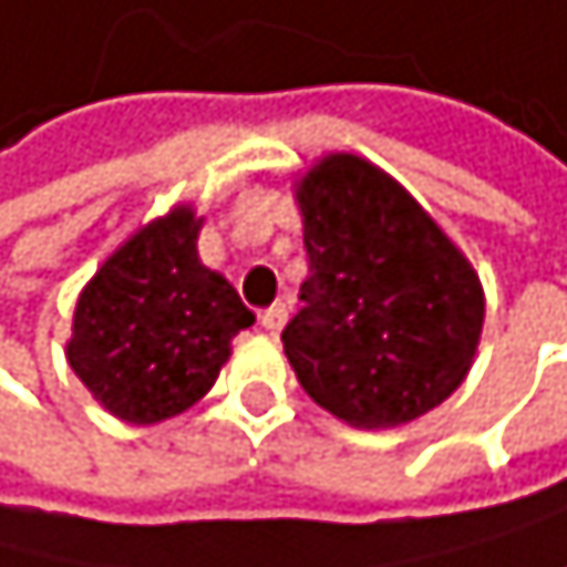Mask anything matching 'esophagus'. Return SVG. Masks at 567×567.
Returning <instances> with one entry per match:
<instances>
[{
	"mask_svg": "<svg viewBox=\"0 0 567 567\" xmlns=\"http://www.w3.org/2000/svg\"><path fill=\"white\" fill-rule=\"evenodd\" d=\"M286 320H289L286 302H275V307H268L265 313H260V323H265V331H271V334H278L281 327H286Z\"/></svg>",
	"mask_w": 567,
	"mask_h": 567,
	"instance_id": "1",
	"label": "esophagus"
}]
</instances>
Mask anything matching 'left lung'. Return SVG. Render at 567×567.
I'll list each match as a JSON object with an SVG mask.
<instances>
[{"label": "left lung", "mask_w": 567, "mask_h": 567, "mask_svg": "<svg viewBox=\"0 0 567 567\" xmlns=\"http://www.w3.org/2000/svg\"><path fill=\"white\" fill-rule=\"evenodd\" d=\"M296 198L310 275L281 341L302 390L355 429L429 414L477 352L484 296L467 257L359 156H327Z\"/></svg>", "instance_id": "8db88e82"}]
</instances>
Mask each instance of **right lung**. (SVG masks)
I'll use <instances>...</instances> for the list:
<instances>
[{"instance_id":"right-lung-1","label":"right lung","mask_w":567,"mask_h":567,"mask_svg":"<svg viewBox=\"0 0 567 567\" xmlns=\"http://www.w3.org/2000/svg\"><path fill=\"white\" fill-rule=\"evenodd\" d=\"M190 208L138 229L75 302L69 365L111 414L156 425L202 401L254 313L198 260Z\"/></svg>"}]
</instances>
